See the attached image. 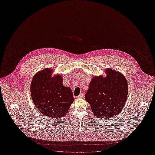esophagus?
<instances>
[{"mask_svg": "<svg viewBox=\"0 0 155 155\" xmlns=\"http://www.w3.org/2000/svg\"><path fill=\"white\" fill-rule=\"evenodd\" d=\"M84 97V94L83 92H82V93H80L79 94L78 96L77 97H78V98H83Z\"/></svg>", "mask_w": 155, "mask_h": 155, "instance_id": "esophagus-1", "label": "esophagus"}]
</instances>
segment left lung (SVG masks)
Returning <instances> with one entry per match:
<instances>
[{
  "mask_svg": "<svg viewBox=\"0 0 155 155\" xmlns=\"http://www.w3.org/2000/svg\"><path fill=\"white\" fill-rule=\"evenodd\" d=\"M106 77H94L85 99L97 118L107 120L117 115L126 103L128 83L125 77L118 71L107 68Z\"/></svg>",
  "mask_w": 155,
  "mask_h": 155,
  "instance_id": "left-lung-1",
  "label": "left lung"
}]
</instances>
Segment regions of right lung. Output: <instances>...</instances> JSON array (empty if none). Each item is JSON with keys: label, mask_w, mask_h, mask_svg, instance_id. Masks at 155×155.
<instances>
[{"label": "right lung", "mask_w": 155, "mask_h": 155, "mask_svg": "<svg viewBox=\"0 0 155 155\" xmlns=\"http://www.w3.org/2000/svg\"><path fill=\"white\" fill-rule=\"evenodd\" d=\"M52 69L36 73L30 85L31 96L37 108L50 118H59L68 112L74 97L72 91L63 85L60 75L51 77Z\"/></svg>", "instance_id": "1"}]
</instances>
